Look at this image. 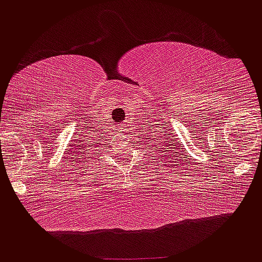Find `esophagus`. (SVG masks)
I'll list each match as a JSON object with an SVG mask.
<instances>
[{
    "label": "esophagus",
    "instance_id": "1",
    "mask_svg": "<svg viewBox=\"0 0 262 262\" xmlns=\"http://www.w3.org/2000/svg\"><path fill=\"white\" fill-rule=\"evenodd\" d=\"M118 130L120 131V132H125V131H126V127H125V125H120V126H119V127H118Z\"/></svg>",
    "mask_w": 262,
    "mask_h": 262
}]
</instances>
